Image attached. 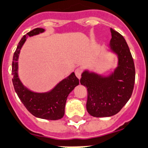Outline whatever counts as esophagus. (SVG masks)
Instances as JSON below:
<instances>
[{"label": "esophagus", "mask_w": 148, "mask_h": 148, "mask_svg": "<svg viewBox=\"0 0 148 148\" xmlns=\"http://www.w3.org/2000/svg\"><path fill=\"white\" fill-rule=\"evenodd\" d=\"M82 72H83V70H82V68H81V67H78V68L75 69V75H76V77L78 78V79H80V78H81V74H82Z\"/></svg>", "instance_id": "esophagus-1"}]
</instances>
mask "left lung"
I'll list each match as a JSON object with an SVG mask.
<instances>
[{"label": "left lung", "mask_w": 148, "mask_h": 148, "mask_svg": "<svg viewBox=\"0 0 148 148\" xmlns=\"http://www.w3.org/2000/svg\"><path fill=\"white\" fill-rule=\"evenodd\" d=\"M110 31V47L118 56V67L108 77L85 71L80 80L87 88L88 113L95 117L118 113L131 97L135 82V67L128 44L120 33Z\"/></svg>", "instance_id": "left-lung-1"}]
</instances>
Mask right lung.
I'll return each instance as SVG.
<instances>
[{
  "mask_svg": "<svg viewBox=\"0 0 148 148\" xmlns=\"http://www.w3.org/2000/svg\"><path fill=\"white\" fill-rule=\"evenodd\" d=\"M44 31L41 28H34L22 37L13 56L12 83L17 96L30 113L39 118L56 120L63 117L67 96L75 86L79 84V81L75 73H72L70 76L58 84L51 92L46 93H37L30 91L23 85L17 75L19 53L26 38L42 33Z\"/></svg>",
  "mask_w": 148,
  "mask_h": 148,
  "instance_id": "obj_1",
  "label": "right lung"
}]
</instances>
